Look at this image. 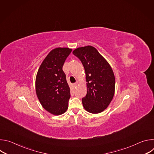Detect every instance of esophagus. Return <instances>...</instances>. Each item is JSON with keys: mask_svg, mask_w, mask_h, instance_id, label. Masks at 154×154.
Here are the masks:
<instances>
[{"mask_svg": "<svg viewBox=\"0 0 154 154\" xmlns=\"http://www.w3.org/2000/svg\"><path fill=\"white\" fill-rule=\"evenodd\" d=\"M79 85V83L77 82V83H74V85H73V86H74V88H76L77 86V85Z\"/></svg>", "mask_w": 154, "mask_h": 154, "instance_id": "34e87169", "label": "esophagus"}]
</instances>
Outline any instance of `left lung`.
<instances>
[{
	"instance_id": "left-lung-1",
	"label": "left lung",
	"mask_w": 154,
	"mask_h": 154,
	"mask_svg": "<svg viewBox=\"0 0 154 154\" xmlns=\"http://www.w3.org/2000/svg\"><path fill=\"white\" fill-rule=\"evenodd\" d=\"M72 54L81 61L86 74L87 93L82 99L83 106L91 113H101L115 94V78L112 68L91 46L75 49Z\"/></svg>"
}]
</instances>
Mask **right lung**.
<instances>
[{
	"mask_svg": "<svg viewBox=\"0 0 154 154\" xmlns=\"http://www.w3.org/2000/svg\"><path fill=\"white\" fill-rule=\"evenodd\" d=\"M71 51L68 48L52 50L42 62L36 74V96L42 107L54 115L64 113L68 108L70 88L63 66Z\"/></svg>",
	"mask_w": 154,
	"mask_h": 154,
	"instance_id": "right-lung-1",
	"label": "right lung"
}]
</instances>
